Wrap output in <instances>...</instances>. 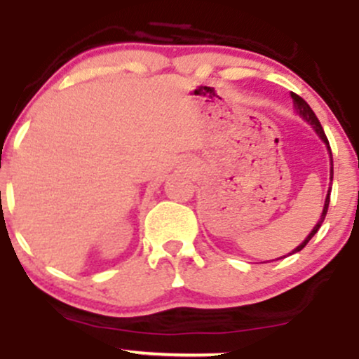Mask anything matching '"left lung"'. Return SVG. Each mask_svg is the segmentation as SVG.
Wrapping results in <instances>:
<instances>
[{
  "label": "left lung",
  "instance_id": "8db88e82",
  "mask_svg": "<svg viewBox=\"0 0 359 359\" xmlns=\"http://www.w3.org/2000/svg\"><path fill=\"white\" fill-rule=\"evenodd\" d=\"M292 96V100H294V106H295V111H297V114L300 118H304L306 119V121L309 123V125H311L312 128H314L316 130V133L319 135V138L323 140V142L325 143V147H327V150H329V155H331V165H332V154H331V147H329V142H327V137H325V133H324V130H323V126H320V123H319V119H317V116L314 114V111L311 109V106L307 104L306 101L302 100V97L300 96H297V94L295 93H292L290 94ZM332 174H334V170H332V167H331V180H332ZM329 201H331V187H329V191H327V196H325V203H324V209H323V214H320V217H319V221H317V224L314 226V229H312L311 233H309V236L306 238V240H304L302 243H300V245L297 246V248H295L294 251H292V253H297V251H300L302 248H306V245L309 241L312 240V236H314V234L319 231V228H320V224H323L324 222V219H325V214H327V208H329ZM292 253H288V255H292ZM282 258H285V257H282ZM277 259H280V258H277Z\"/></svg>",
  "mask_w": 359,
  "mask_h": 359
}]
</instances>
